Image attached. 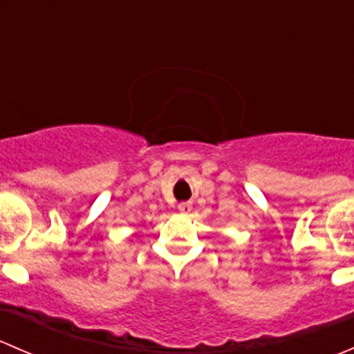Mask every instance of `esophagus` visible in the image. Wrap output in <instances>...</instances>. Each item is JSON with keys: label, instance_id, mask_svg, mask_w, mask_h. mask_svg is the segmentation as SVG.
Returning <instances> with one entry per match:
<instances>
[{"label": "esophagus", "instance_id": "1", "mask_svg": "<svg viewBox=\"0 0 354 354\" xmlns=\"http://www.w3.org/2000/svg\"><path fill=\"white\" fill-rule=\"evenodd\" d=\"M178 209H180V212L188 214V212H190V210H192V203L183 202V203H180V205H178Z\"/></svg>", "mask_w": 354, "mask_h": 354}]
</instances>
